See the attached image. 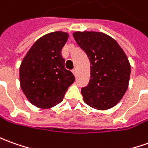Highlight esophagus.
Instances as JSON below:
<instances>
[{
	"label": "esophagus",
	"instance_id": "esophagus-1",
	"mask_svg": "<svg viewBox=\"0 0 148 148\" xmlns=\"http://www.w3.org/2000/svg\"><path fill=\"white\" fill-rule=\"evenodd\" d=\"M72 72H73V74H74V75L76 77L77 76V69L76 68H74V70H72Z\"/></svg>",
	"mask_w": 148,
	"mask_h": 148
}]
</instances>
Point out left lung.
<instances>
[{"mask_svg": "<svg viewBox=\"0 0 148 148\" xmlns=\"http://www.w3.org/2000/svg\"><path fill=\"white\" fill-rule=\"evenodd\" d=\"M74 40L91 63V77L81 92L91 108L105 110L121 100L128 88L130 65L116 40L102 32H77Z\"/></svg>", "mask_w": 148, "mask_h": 148, "instance_id": "1", "label": "left lung"}]
</instances>
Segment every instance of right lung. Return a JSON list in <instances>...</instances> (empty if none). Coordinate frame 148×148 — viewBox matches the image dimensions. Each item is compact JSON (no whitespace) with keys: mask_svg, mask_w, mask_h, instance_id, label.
<instances>
[{"mask_svg":"<svg viewBox=\"0 0 148 148\" xmlns=\"http://www.w3.org/2000/svg\"><path fill=\"white\" fill-rule=\"evenodd\" d=\"M68 34L55 32L42 36L28 51L19 70L21 88L36 107L49 108L61 103L74 82L73 73L65 67L61 49Z\"/></svg>","mask_w":148,"mask_h":148,"instance_id":"right-lung-1","label":"right lung"}]
</instances>
